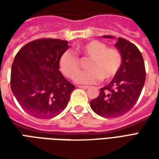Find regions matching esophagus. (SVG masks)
Wrapping results in <instances>:
<instances>
[{"mask_svg": "<svg viewBox=\"0 0 159 159\" xmlns=\"http://www.w3.org/2000/svg\"><path fill=\"white\" fill-rule=\"evenodd\" d=\"M78 88H81V89H89V87L88 86H83V85H78Z\"/></svg>", "mask_w": 159, "mask_h": 159, "instance_id": "esophagus-1", "label": "esophagus"}]
</instances>
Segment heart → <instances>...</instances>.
Wrapping results in <instances>:
<instances>
[{"label":"heart","mask_w":159,"mask_h":159,"mask_svg":"<svg viewBox=\"0 0 159 159\" xmlns=\"http://www.w3.org/2000/svg\"><path fill=\"white\" fill-rule=\"evenodd\" d=\"M77 51L88 59L90 62L88 65L86 72L79 73L81 62L79 58L70 51H66L59 59V67L62 73L69 78L75 77L77 83L93 84L103 79L109 82L117 76L122 65V55L115 48L107 47V43L92 40L77 47Z\"/></svg>","instance_id":"heart-1"}]
</instances>
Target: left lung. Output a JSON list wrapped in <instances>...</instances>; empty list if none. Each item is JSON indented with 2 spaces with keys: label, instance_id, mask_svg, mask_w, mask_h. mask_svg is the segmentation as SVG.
Masks as SVG:
<instances>
[{
  "label": "left lung",
  "instance_id": "1",
  "mask_svg": "<svg viewBox=\"0 0 159 159\" xmlns=\"http://www.w3.org/2000/svg\"><path fill=\"white\" fill-rule=\"evenodd\" d=\"M115 46L122 55L119 71L109 84L100 89L99 96L90 101V107L95 113L109 118L120 117L133 108L146 81L143 57L136 46L121 37Z\"/></svg>",
  "mask_w": 159,
  "mask_h": 159
}]
</instances>
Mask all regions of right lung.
Listing matches in <instances>:
<instances>
[{"mask_svg":"<svg viewBox=\"0 0 159 159\" xmlns=\"http://www.w3.org/2000/svg\"><path fill=\"white\" fill-rule=\"evenodd\" d=\"M69 48L64 40L42 38L27 43L16 54L11 89L27 113L48 119L67 107L75 86L59 71V59Z\"/></svg>","mask_w":159,"mask_h":159,"instance_id":"right-lung-1","label":"right lung"}]
</instances>
